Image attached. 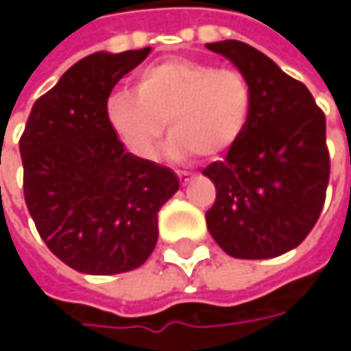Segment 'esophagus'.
I'll return each mask as SVG.
<instances>
[{"instance_id":"34e87169","label":"esophagus","mask_w":351,"mask_h":351,"mask_svg":"<svg viewBox=\"0 0 351 351\" xmlns=\"http://www.w3.org/2000/svg\"><path fill=\"white\" fill-rule=\"evenodd\" d=\"M178 178H180V183H182V185H187V183L191 182V176H189L187 171H178Z\"/></svg>"}]
</instances>
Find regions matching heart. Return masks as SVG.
Returning <instances> with one entry per match:
<instances>
[{"mask_svg":"<svg viewBox=\"0 0 351 351\" xmlns=\"http://www.w3.org/2000/svg\"><path fill=\"white\" fill-rule=\"evenodd\" d=\"M254 107L248 77L228 68L187 58H168L134 75V93L117 89L105 115L128 152L152 160L164 123L171 134L168 154H221L242 138Z\"/></svg>","mask_w":351,"mask_h":351,"instance_id":"1","label":"heart"}]
</instances>
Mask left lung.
Returning <instances> with one entry per match:
<instances>
[{"label": "left lung", "instance_id": "obj_1", "mask_svg": "<svg viewBox=\"0 0 351 351\" xmlns=\"http://www.w3.org/2000/svg\"><path fill=\"white\" fill-rule=\"evenodd\" d=\"M205 47L232 62L254 91L242 138L203 169L217 187L207 228L232 258H276L303 242L324 205L326 119L304 84L260 50L240 40Z\"/></svg>", "mask_w": 351, "mask_h": 351}]
</instances>
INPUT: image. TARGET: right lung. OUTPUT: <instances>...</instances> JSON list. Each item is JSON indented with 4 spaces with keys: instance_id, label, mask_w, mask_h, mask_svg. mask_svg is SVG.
Masks as SVG:
<instances>
[{
    "instance_id": "add662e5",
    "label": "right lung",
    "mask_w": 351,
    "mask_h": 351,
    "mask_svg": "<svg viewBox=\"0 0 351 351\" xmlns=\"http://www.w3.org/2000/svg\"><path fill=\"white\" fill-rule=\"evenodd\" d=\"M152 48L93 52L38 97L19 141L25 203L50 252L88 276L136 269L158 210L180 189L169 168L125 150L105 115L115 84Z\"/></svg>"
}]
</instances>
